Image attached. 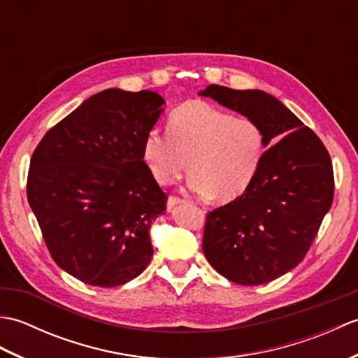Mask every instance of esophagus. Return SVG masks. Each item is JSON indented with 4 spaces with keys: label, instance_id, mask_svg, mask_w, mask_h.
<instances>
[{
    "label": "esophagus",
    "instance_id": "obj_1",
    "mask_svg": "<svg viewBox=\"0 0 358 358\" xmlns=\"http://www.w3.org/2000/svg\"><path fill=\"white\" fill-rule=\"evenodd\" d=\"M186 200L181 199V196L177 195H169V199H167V209H172L173 206H177L180 203H185Z\"/></svg>",
    "mask_w": 358,
    "mask_h": 358
}]
</instances>
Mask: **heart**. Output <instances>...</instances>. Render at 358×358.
<instances>
[{"instance_id": "1", "label": "heart", "mask_w": 358, "mask_h": 358, "mask_svg": "<svg viewBox=\"0 0 358 358\" xmlns=\"http://www.w3.org/2000/svg\"><path fill=\"white\" fill-rule=\"evenodd\" d=\"M266 134L250 117L203 100L178 106L167 121V131L150 127L141 154L150 173L162 185H172L187 167V185L200 195L232 201L254 183L264 163Z\"/></svg>"}]
</instances>
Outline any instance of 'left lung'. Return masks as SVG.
<instances>
[{"instance_id": "left-lung-1", "label": "left lung", "mask_w": 358, "mask_h": 358, "mask_svg": "<svg viewBox=\"0 0 358 358\" xmlns=\"http://www.w3.org/2000/svg\"><path fill=\"white\" fill-rule=\"evenodd\" d=\"M201 95L257 120L271 144L248 191L208 212L203 252L232 283H269L301 263L331 209L329 152L313 129L262 90L210 85Z\"/></svg>"}]
</instances>
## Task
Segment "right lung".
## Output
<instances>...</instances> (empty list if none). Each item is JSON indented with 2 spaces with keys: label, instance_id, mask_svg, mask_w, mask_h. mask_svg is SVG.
<instances>
[{
  "label": "right lung",
  "instance_id": "add662e5",
  "mask_svg": "<svg viewBox=\"0 0 358 358\" xmlns=\"http://www.w3.org/2000/svg\"><path fill=\"white\" fill-rule=\"evenodd\" d=\"M164 100L108 89L49 129L34 150L27 200L49 252L83 283L115 287L148 268L149 229L167 195L141 144Z\"/></svg>",
  "mask_w": 358,
  "mask_h": 358
}]
</instances>
